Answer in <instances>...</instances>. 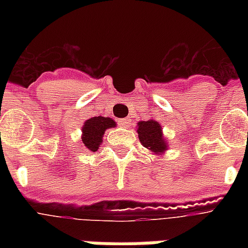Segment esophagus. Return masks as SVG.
I'll return each mask as SVG.
<instances>
[{
	"label": "esophagus",
	"mask_w": 248,
	"mask_h": 248,
	"mask_svg": "<svg viewBox=\"0 0 248 248\" xmlns=\"http://www.w3.org/2000/svg\"><path fill=\"white\" fill-rule=\"evenodd\" d=\"M118 124L122 126V127H129V124H130V119L127 118H124V119H119L118 121Z\"/></svg>",
	"instance_id": "34e87169"
}]
</instances>
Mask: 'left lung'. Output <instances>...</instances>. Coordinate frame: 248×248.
<instances>
[{"label":"left lung","instance_id":"left-lung-1","mask_svg":"<svg viewBox=\"0 0 248 248\" xmlns=\"http://www.w3.org/2000/svg\"><path fill=\"white\" fill-rule=\"evenodd\" d=\"M138 138L143 147L149 149L154 154H163L167 150V142L163 138L161 124L154 119L140 121L137 127Z\"/></svg>","mask_w":248,"mask_h":248}]
</instances>
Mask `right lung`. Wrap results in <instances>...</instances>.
Masks as SVG:
<instances>
[{
	"label": "right lung",
	"mask_w": 248,
	"mask_h": 248,
	"mask_svg": "<svg viewBox=\"0 0 248 248\" xmlns=\"http://www.w3.org/2000/svg\"><path fill=\"white\" fill-rule=\"evenodd\" d=\"M115 127V122L108 117H93L82 126V142L87 150L97 151L102 143V137L108 129Z\"/></svg>",
	"instance_id": "right-lung-1"
}]
</instances>
